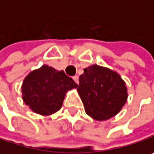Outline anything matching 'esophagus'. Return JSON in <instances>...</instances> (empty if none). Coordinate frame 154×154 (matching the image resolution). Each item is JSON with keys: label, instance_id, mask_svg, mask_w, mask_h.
Returning <instances> with one entry per match:
<instances>
[{"label": "esophagus", "instance_id": "obj_1", "mask_svg": "<svg viewBox=\"0 0 154 154\" xmlns=\"http://www.w3.org/2000/svg\"><path fill=\"white\" fill-rule=\"evenodd\" d=\"M73 79L75 80V82H76L77 84H78V77H77V76H74V77H73Z\"/></svg>", "mask_w": 154, "mask_h": 154}]
</instances>
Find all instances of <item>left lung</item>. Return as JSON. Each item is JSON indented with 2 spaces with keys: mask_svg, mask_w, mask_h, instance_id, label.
<instances>
[{
  "mask_svg": "<svg viewBox=\"0 0 154 154\" xmlns=\"http://www.w3.org/2000/svg\"><path fill=\"white\" fill-rule=\"evenodd\" d=\"M77 92L86 114L98 121L117 115L128 95L126 83L116 71L95 64L84 69Z\"/></svg>",
  "mask_w": 154,
  "mask_h": 154,
  "instance_id": "1",
  "label": "left lung"
}]
</instances>
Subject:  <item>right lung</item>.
<instances>
[{
	"label": "right lung",
	"instance_id": "add662e5",
	"mask_svg": "<svg viewBox=\"0 0 154 154\" xmlns=\"http://www.w3.org/2000/svg\"><path fill=\"white\" fill-rule=\"evenodd\" d=\"M77 86L63 70L43 65L25 77L21 86L22 99L34 112L49 116L61 108L66 93Z\"/></svg>",
	"mask_w": 154,
	"mask_h": 154
}]
</instances>
